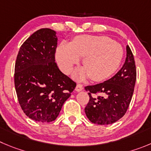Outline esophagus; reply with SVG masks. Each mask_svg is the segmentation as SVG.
<instances>
[{
    "label": "esophagus",
    "instance_id": "34e87169",
    "mask_svg": "<svg viewBox=\"0 0 151 151\" xmlns=\"http://www.w3.org/2000/svg\"><path fill=\"white\" fill-rule=\"evenodd\" d=\"M83 86L81 85V84H77V86H76V88H75V91H82L83 90Z\"/></svg>",
    "mask_w": 151,
    "mask_h": 151
}]
</instances>
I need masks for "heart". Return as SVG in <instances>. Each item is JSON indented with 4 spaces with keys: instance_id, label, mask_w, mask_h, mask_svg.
Listing matches in <instances>:
<instances>
[{
    "instance_id": "b5f03b06",
    "label": "heart",
    "mask_w": 151,
    "mask_h": 151,
    "mask_svg": "<svg viewBox=\"0 0 151 151\" xmlns=\"http://www.w3.org/2000/svg\"><path fill=\"white\" fill-rule=\"evenodd\" d=\"M124 50L120 44L104 36H80L71 44L63 42L56 50V59L60 68L69 74L73 66L83 59L84 68L74 73V77L83 80L103 81L115 73L122 63Z\"/></svg>"
}]
</instances>
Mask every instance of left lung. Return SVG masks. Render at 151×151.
Returning a JSON list of instances; mask_svg holds the SVG:
<instances>
[{
	"label": "left lung",
	"mask_w": 151,
	"mask_h": 151,
	"mask_svg": "<svg viewBox=\"0 0 151 151\" xmlns=\"http://www.w3.org/2000/svg\"><path fill=\"white\" fill-rule=\"evenodd\" d=\"M124 65L115 76L102 83L85 87L89 101L85 108L91 122L101 125L115 123L124 115L129 107L136 80L134 57L127 45Z\"/></svg>",
	"instance_id": "obj_1"
}]
</instances>
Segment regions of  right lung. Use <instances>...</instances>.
<instances>
[{"mask_svg":"<svg viewBox=\"0 0 151 151\" xmlns=\"http://www.w3.org/2000/svg\"><path fill=\"white\" fill-rule=\"evenodd\" d=\"M56 32L43 28L23 43L15 65V87L18 102L27 116L51 122L71 96L76 83L55 63Z\"/></svg>","mask_w":151,"mask_h":151,"instance_id":"add662e5","label":"right lung"}]
</instances>
